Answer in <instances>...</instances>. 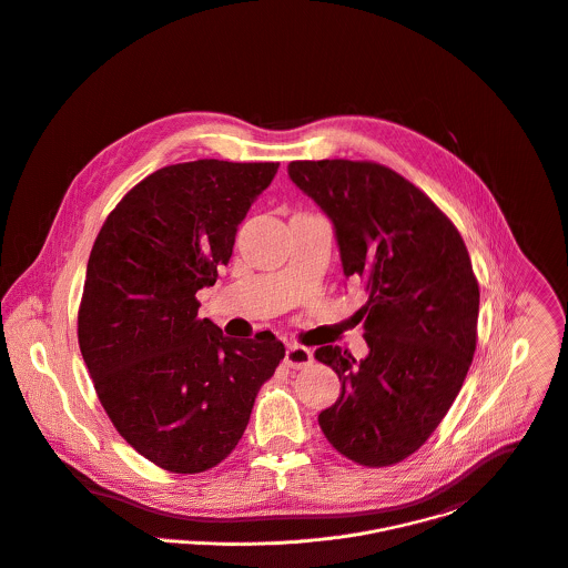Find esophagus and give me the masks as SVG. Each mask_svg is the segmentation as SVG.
I'll use <instances>...</instances> for the list:
<instances>
[{
	"instance_id": "34e87169",
	"label": "esophagus",
	"mask_w": 568,
	"mask_h": 568,
	"mask_svg": "<svg viewBox=\"0 0 568 568\" xmlns=\"http://www.w3.org/2000/svg\"><path fill=\"white\" fill-rule=\"evenodd\" d=\"M314 353L307 346H298V344H290L285 348V364L292 368H303L307 364H312Z\"/></svg>"
}]
</instances>
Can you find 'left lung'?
<instances>
[{"instance_id":"obj_1","label":"left lung","mask_w":568,"mask_h":568,"mask_svg":"<svg viewBox=\"0 0 568 568\" xmlns=\"http://www.w3.org/2000/svg\"><path fill=\"white\" fill-rule=\"evenodd\" d=\"M287 173L332 220L344 276L368 292V355L316 348L342 384L318 424L359 465L399 463L442 424L474 357L480 294L467 247L426 193L382 164L303 160Z\"/></svg>"}]
</instances>
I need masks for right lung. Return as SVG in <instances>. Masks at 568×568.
I'll list each match as a JSON object with an SVG mask.
<instances>
[{
    "label": "right lung",
    "mask_w": 568,
    "mask_h": 568,
    "mask_svg": "<svg viewBox=\"0 0 568 568\" xmlns=\"http://www.w3.org/2000/svg\"><path fill=\"white\" fill-rule=\"evenodd\" d=\"M278 162L197 160L135 184L101 227L79 310V344L120 437L151 463L197 474L239 444L285 357L270 332L227 338L197 318L234 234Z\"/></svg>",
    "instance_id": "1"
}]
</instances>
